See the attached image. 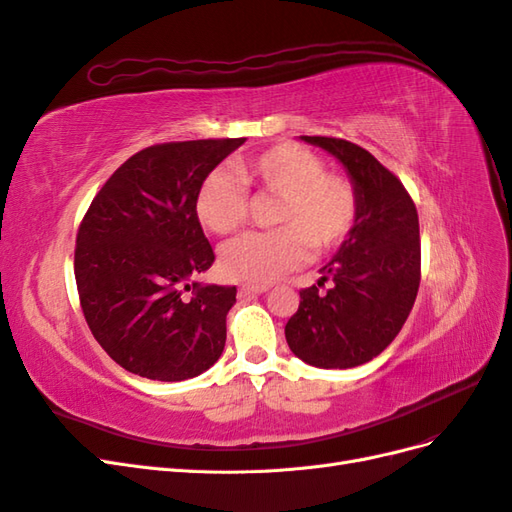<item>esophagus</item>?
I'll return each mask as SVG.
<instances>
[{
	"instance_id": "obj_1",
	"label": "esophagus",
	"mask_w": 512,
	"mask_h": 512,
	"mask_svg": "<svg viewBox=\"0 0 512 512\" xmlns=\"http://www.w3.org/2000/svg\"><path fill=\"white\" fill-rule=\"evenodd\" d=\"M239 290H241L243 297H250V294H262V292H267V290H269V286H260V284H243Z\"/></svg>"
}]
</instances>
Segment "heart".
Listing matches in <instances>:
<instances>
[{
	"label": "heart",
	"instance_id": "1",
	"mask_svg": "<svg viewBox=\"0 0 512 512\" xmlns=\"http://www.w3.org/2000/svg\"><path fill=\"white\" fill-rule=\"evenodd\" d=\"M235 175L252 188L280 196L273 230L247 232L228 241L220 252L226 277L269 284L301 267L316 252L342 243L356 220V192L344 177L324 173V162L301 145L282 143L235 164ZM196 218L215 235L243 226L250 200L243 185L226 170H213L198 185Z\"/></svg>",
	"mask_w": 512,
	"mask_h": 512
}]
</instances>
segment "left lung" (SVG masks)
Here are the masks:
<instances>
[{
  "mask_svg": "<svg viewBox=\"0 0 512 512\" xmlns=\"http://www.w3.org/2000/svg\"><path fill=\"white\" fill-rule=\"evenodd\" d=\"M344 166L356 192V220L318 285L301 290L286 324L294 356L322 369L363 365L389 346L408 320L421 282L418 213L391 170L363 147L329 136H299Z\"/></svg>",
  "mask_w": 512,
  "mask_h": 512,
  "instance_id": "1",
  "label": "left lung"
}]
</instances>
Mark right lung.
Masks as SVG:
<instances>
[{"label":"right lung","mask_w":512,"mask_h":512,"mask_svg":"<svg viewBox=\"0 0 512 512\" xmlns=\"http://www.w3.org/2000/svg\"><path fill=\"white\" fill-rule=\"evenodd\" d=\"M243 143L147 147L85 213L74 252L83 314L104 352L136 376L181 382L222 356L237 288L194 280L215 260L194 203L200 181Z\"/></svg>","instance_id":"1"}]
</instances>
